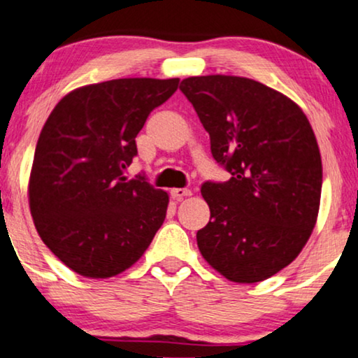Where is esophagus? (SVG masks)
<instances>
[{"label":"esophagus","mask_w":358,"mask_h":358,"mask_svg":"<svg viewBox=\"0 0 358 358\" xmlns=\"http://www.w3.org/2000/svg\"><path fill=\"white\" fill-rule=\"evenodd\" d=\"M170 194H171V198L176 199V201H182L183 198L192 196V189H188V188H173L170 192Z\"/></svg>","instance_id":"34e87169"}]
</instances>
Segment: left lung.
<instances>
[{"instance_id": "1", "label": "left lung", "mask_w": 358, "mask_h": 358, "mask_svg": "<svg viewBox=\"0 0 358 358\" xmlns=\"http://www.w3.org/2000/svg\"><path fill=\"white\" fill-rule=\"evenodd\" d=\"M180 90L231 173L203 183L211 217L198 249L231 282H264L296 259L316 226L322 162L311 124L283 93L244 76H189Z\"/></svg>"}]
</instances>
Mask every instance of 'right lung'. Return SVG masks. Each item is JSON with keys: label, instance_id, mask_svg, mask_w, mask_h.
<instances>
[{"label": "right lung", "instance_id": "1", "mask_svg": "<svg viewBox=\"0 0 358 358\" xmlns=\"http://www.w3.org/2000/svg\"><path fill=\"white\" fill-rule=\"evenodd\" d=\"M178 78H119L76 88L57 103L36 145L29 208L41 239L87 278L122 273L144 255L169 194L127 180L136 137Z\"/></svg>", "mask_w": 358, "mask_h": 358}]
</instances>
